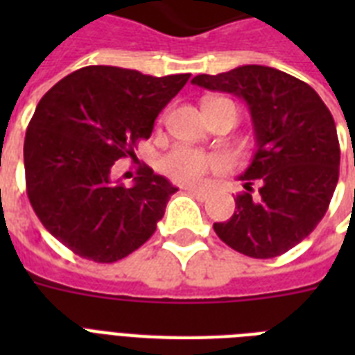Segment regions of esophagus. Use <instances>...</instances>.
I'll return each instance as SVG.
<instances>
[{
  "mask_svg": "<svg viewBox=\"0 0 355 355\" xmlns=\"http://www.w3.org/2000/svg\"><path fill=\"white\" fill-rule=\"evenodd\" d=\"M186 191L191 195H195L199 200H206V197H208V189L205 188H186Z\"/></svg>",
  "mask_w": 355,
  "mask_h": 355,
  "instance_id": "esophagus-1",
  "label": "esophagus"
}]
</instances>
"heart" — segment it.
<instances>
[{"label": "heart", "mask_w": 355, "mask_h": 355, "mask_svg": "<svg viewBox=\"0 0 355 355\" xmlns=\"http://www.w3.org/2000/svg\"><path fill=\"white\" fill-rule=\"evenodd\" d=\"M223 166V162L216 156L205 155L197 149L177 147L169 155L162 158V171L167 177L182 184L200 182L210 171H216Z\"/></svg>", "instance_id": "obj_1"}]
</instances>
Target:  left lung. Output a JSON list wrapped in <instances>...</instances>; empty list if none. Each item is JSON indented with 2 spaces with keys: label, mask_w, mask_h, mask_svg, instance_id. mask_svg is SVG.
<instances>
[{
  "label": "left lung",
  "mask_w": 355,
  "mask_h": 355,
  "mask_svg": "<svg viewBox=\"0 0 355 355\" xmlns=\"http://www.w3.org/2000/svg\"><path fill=\"white\" fill-rule=\"evenodd\" d=\"M191 83L241 97L256 136L252 162L239 177L247 191L236 195L234 216L214 230L250 258L287 252L324 217L339 180L341 149L330 110L311 86L269 66L248 64Z\"/></svg>",
  "instance_id": "1"
}]
</instances>
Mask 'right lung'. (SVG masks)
Here are the masks:
<instances>
[{"instance_id":"right-lung-1","label":"right lung","mask_w":355,"mask_h":355,"mask_svg":"<svg viewBox=\"0 0 355 355\" xmlns=\"http://www.w3.org/2000/svg\"><path fill=\"white\" fill-rule=\"evenodd\" d=\"M189 77L86 66L40 99L25 132L27 197L47 232L77 256L112 263L155 234L178 189L149 166L125 188L112 169L149 138Z\"/></svg>"}]
</instances>
